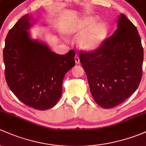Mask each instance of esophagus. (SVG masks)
I'll return each instance as SVG.
<instances>
[{"label":"esophagus","mask_w":146,"mask_h":146,"mask_svg":"<svg viewBox=\"0 0 146 146\" xmlns=\"http://www.w3.org/2000/svg\"><path fill=\"white\" fill-rule=\"evenodd\" d=\"M74 59H75V62H76V64H79V62H80V60H79V55H75Z\"/></svg>","instance_id":"1"}]
</instances>
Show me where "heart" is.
Masks as SVG:
<instances>
[{
    "instance_id": "b5f03b06",
    "label": "heart",
    "mask_w": 146,
    "mask_h": 146,
    "mask_svg": "<svg viewBox=\"0 0 146 146\" xmlns=\"http://www.w3.org/2000/svg\"><path fill=\"white\" fill-rule=\"evenodd\" d=\"M96 19L92 16L84 17L74 23L67 29L71 35H80L78 38L79 46L86 51H94L98 48L106 39L108 27L104 22L96 23Z\"/></svg>"
}]
</instances>
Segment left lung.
Segmentation results:
<instances>
[{
    "mask_svg": "<svg viewBox=\"0 0 146 146\" xmlns=\"http://www.w3.org/2000/svg\"><path fill=\"white\" fill-rule=\"evenodd\" d=\"M117 23L115 32L98 48L79 52L91 95L98 105L106 109L130 97L142 77L143 48L137 29L124 14Z\"/></svg>",
    "mask_w": 146,
    "mask_h": 146,
    "instance_id": "left-lung-1",
    "label": "left lung"
}]
</instances>
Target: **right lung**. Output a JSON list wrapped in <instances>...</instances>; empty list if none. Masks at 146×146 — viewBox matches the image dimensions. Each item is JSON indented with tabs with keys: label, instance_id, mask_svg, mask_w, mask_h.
<instances>
[{
	"label": "right lung",
	"instance_id": "1",
	"mask_svg": "<svg viewBox=\"0 0 146 146\" xmlns=\"http://www.w3.org/2000/svg\"><path fill=\"white\" fill-rule=\"evenodd\" d=\"M28 14L9 31L3 49L5 79L16 97L39 110L57 104L65 74L75 65V52L58 55L44 43L30 38Z\"/></svg>",
	"mask_w": 146,
	"mask_h": 146
}]
</instances>
